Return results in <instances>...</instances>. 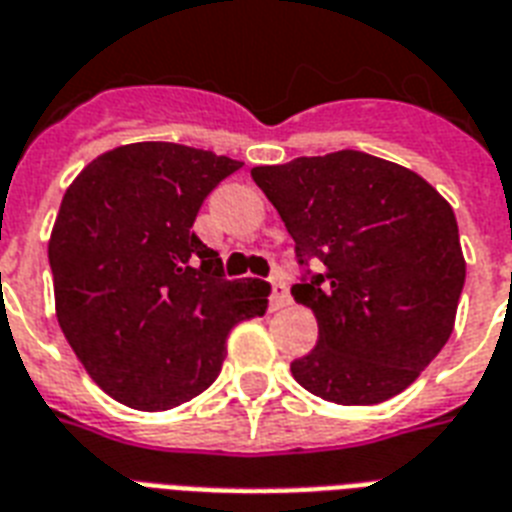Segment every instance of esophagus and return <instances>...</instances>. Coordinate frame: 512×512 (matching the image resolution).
Returning a JSON list of instances; mask_svg holds the SVG:
<instances>
[{"label": "esophagus", "instance_id": "34e87169", "mask_svg": "<svg viewBox=\"0 0 512 512\" xmlns=\"http://www.w3.org/2000/svg\"><path fill=\"white\" fill-rule=\"evenodd\" d=\"M290 290H287V282H284L282 276H273L271 279V308L273 311H279V308L290 306Z\"/></svg>", "mask_w": 512, "mask_h": 512}]
</instances>
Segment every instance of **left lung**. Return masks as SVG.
Masks as SVG:
<instances>
[{"label": "left lung", "instance_id": "8db88e82", "mask_svg": "<svg viewBox=\"0 0 512 512\" xmlns=\"http://www.w3.org/2000/svg\"><path fill=\"white\" fill-rule=\"evenodd\" d=\"M252 179L298 263L319 265L292 284L319 325L295 381L338 405L400 395L454 330L467 265L451 204L416 171L357 150L255 166Z\"/></svg>", "mask_w": 512, "mask_h": 512}]
</instances>
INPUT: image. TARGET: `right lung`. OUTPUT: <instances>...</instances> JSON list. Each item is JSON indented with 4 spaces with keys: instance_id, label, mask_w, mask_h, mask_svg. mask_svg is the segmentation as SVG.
Segmentation results:
<instances>
[{
    "instance_id": "1",
    "label": "right lung",
    "mask_w": 512,
    "mask_h": 512,
    "mask_svg": "<svg viewBox=\"0 0 512 512\" xmlns=\"http://www.w3.org/2000/svg\"><path fill=\"white\" fill-rule=\"evenodd\" d=\"M241 161L174 142L104 152L66 187L48 257L56 317L88 376L139 411H169L220 376L225 338L263 317L268 284L222 273L195 214Z\"/></svg>"
}]
</instances>
